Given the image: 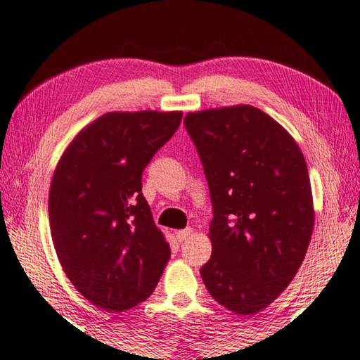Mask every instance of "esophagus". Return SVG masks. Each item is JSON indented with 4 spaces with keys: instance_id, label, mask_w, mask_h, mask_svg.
<instances>
[{
    "instance_id": "1",
    "label": "esophagus",
    "mask_w": 360,
    "mask_h": 360,
    "mask_svg": "<svg viewBox=\"0 0 360 360\" xmlns=\"http://www.w3.org/2000/svg\"><path fill=\"white\" fill-rule=\"evenodd\" d=\"M192 227H187V229H182V231H178L174 233V237L178 238V242H184L186 238H189L192 236Z\"/></svg>"
}]
</instances>
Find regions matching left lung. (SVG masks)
Segmentation results:
<instances>
[{
	"instance_id": "1",
	"label": "left lung",
	"mask_w": 360,
	"mask_h": 360,
	"mask_svg": "<svg viewBox=\"0 0 360 360\" xmlns=\"http://www.w3.org/2000/svg\"><path fill=\"white\" fill-rule=\"evenodd\" d=\"M213 203L211 258L200 274L210 295L250 316L269 306L298 272L314 229L306 160L283 127L259 108L191 112Z\"/></svg>"
}]
</instances>
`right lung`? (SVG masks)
Returning <instances> with one entry per match:
<instances>
[{
	"label": "right lung",
	"mask_w": 360,
	"mask_h": 360,
	"mask_svg": "<svg viewBox=\"0 0 360 360\" xmlns=\"http://www.w3.org/2000/svg\"><path fill=\"white\" fill-rule=\"evenodd\" d=\"M181 120L182 112H108L56 167L48 210L57 258L73 287L107 312L149 298L169 259L141 179Z\"/></svg>",
	"instance_id": "obj_1"
}]
</instances>
